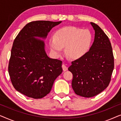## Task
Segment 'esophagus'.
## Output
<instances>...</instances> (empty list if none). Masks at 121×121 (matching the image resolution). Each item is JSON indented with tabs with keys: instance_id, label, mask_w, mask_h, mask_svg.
<instances>
[{
	"instance_id": "esophagus-1",
	"label": "esophagus",
	"mask_w": 121,
	"mask_h": 121,
	"mask_svg": "<svg viewBox=\"0 0 121 121\" xmlns=\"http://www.w3.org/2000/svg\"><path fill=\"white\" fill-rule=\"evenodd\" d=\"M62 69H63V70L64 72H65V71H67L68 70V68H67V66L65 65V64H62Z\"/></svg>"
}]
</instances>
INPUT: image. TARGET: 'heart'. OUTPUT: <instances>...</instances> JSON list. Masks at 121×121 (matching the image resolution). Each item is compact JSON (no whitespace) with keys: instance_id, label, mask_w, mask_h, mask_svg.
Here are the masks:
<instances>
[{"instance_id":"1","label":"heart","mask_w":121,"mask_h":121,"mask_svg":"<svg viewBox=\"0 0 121 121\" xmlns=\"http://www.w3.org/2000/svg\"><path fill=\"white\" fill-rule=\"evenodd\" d=\"M92 36L88 30L69 26L59 29L50 39L49 45L53 52L59 53L65 47L68 57L78 59L87 52L91 44Z\"/></svg>"}]
</instances>
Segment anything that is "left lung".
Returning <instances> with one entry per match:
<instances>
[{
    "instance_id": "obj_1",
    "label": "left lung",
    "mask_w": 121,
    "mask_h": 121,
    "mask_svg": "<svg viewBox=\"0 0 121 121\" xmlns=\"http://www.w3.org/2000/svg\"><path fill=\"white\" fill-rule=\"evenodd\" d=\"M95 30L94 41L82 57L73 61L68 70L73 74L72 88L78 95L91 97L108 86L114 68L111 44L103 30L90 22Z\"/></svg>"
}]
</instances>
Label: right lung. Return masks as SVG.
I'll return each instance as SVG.
<instances>
[{
    "mask_svg": "<svg viewBox=\"0 0 121 121\" xmlns=\"http://www.w3.org/2000/svg\"><path fill=\"white\" fill-rule=\"evenodd\" d=\"M62 21H36L28 23L16 36L11 51L8 72L17 91L41 99L51 91L62 73V62L48 57L44 41L51 30Z\"/></svg>",
    "mask_w": 121,
    "mask_h": 121,
    "instance_id": "1",
    "label": "right lung"
}]
</instances>
